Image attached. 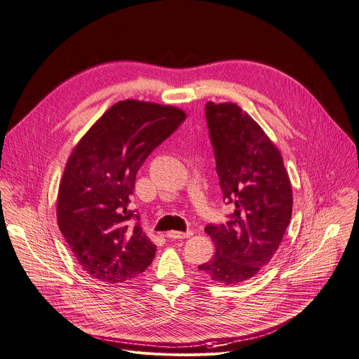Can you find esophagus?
<instances>
[{"mask_svg": "<svg viewBox=\"0 0 359 359\" xmlns=\"http://www.w3.org/2000/svg\"><path fill=\"white\" fill-rule=\"evenodd\" d=\"M193 235V231H177V230H171L166 233V238L170 239H185Z\"/></svg>", "mask_w": 359, "mask_h": 359, "instance_id": "obj_1", "label": "esophagus"}]
</instances>
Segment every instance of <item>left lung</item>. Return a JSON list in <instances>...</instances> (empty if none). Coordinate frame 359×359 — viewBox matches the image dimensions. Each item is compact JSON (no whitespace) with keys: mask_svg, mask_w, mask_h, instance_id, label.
<instances>
[{"mask_svg":"<svg viewBox=\"0 0 359 359\" xmlns=\"http://www.w3.org/2000/svg\"><path fill=\"white\" fill-rule=\"evenodd\" d=\"M205 120L223 200L235 205L224 224L205 226L216 245L198 266L212 283L239 284L276 255L292 213V189L278 147L238 104L208 101Z\"/></svg>","mask_w":359,"mask_h":359,"instance_id":"left-lung-1","label":"left lung"}]
</instances>
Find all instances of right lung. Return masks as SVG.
Returning a JSON list of instances; mask_svg holds the SVG:
<instances>
[{
	"label": "right lung",
	"mask_w": 359,
	"mask_h": 359,
	"mask_svg": "<svg viewBox=\"0 0 359 359\" xmlns=\"http://www.w3.org/2000/svg\"><path fill=\"white\" fill-rule=\"evenodd\" d=\"M187 114L172 105L118 101L74 147L56 203L59 230L78 264L105 284L136 278L154 261L156 246L129 210L136 174Z\"/></svg>",
	"instance_id": "obj_1"
}]
</instances>
